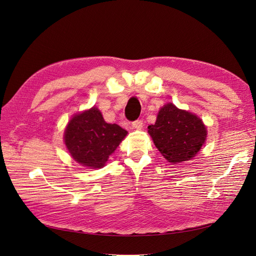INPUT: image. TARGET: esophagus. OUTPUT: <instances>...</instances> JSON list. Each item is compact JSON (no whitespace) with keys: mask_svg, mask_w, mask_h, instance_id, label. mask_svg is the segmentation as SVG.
Here are the masks:
<instances>
[{"mask_svg":"<svg viewBox=\"0 0 256 256\" xmlns=\"http://www.w3.org/2000/svg\"><path fill=\"white\" fill-rule=\"evenodd\" d=\"M132 126H133L135 130H141L144 128V122L142 120H136L132 123Z\"/></svg>","mask_w":256,"mask_h":256,"instance_id":"34e87169","label":"esophagus"}]
</instances>
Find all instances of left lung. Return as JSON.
<instances>
[{
    "instance_id": "left-lung-1",
    "label": "left lung",
    "mask_w": 256,
    "mask_h": 256,
    "mask_svg": "<svg viewBox=\"0 0 256 256\" xmlns=\"http://www.w3.org/2000/svg\"><path fill=\"white\" fill-rule=\"evenodd\" d=\"M148 134L162 155L171 164L191 160L200 152L206 138V128L195 114L168 103L160 108Z\"/></svg>"
}]
</instances>
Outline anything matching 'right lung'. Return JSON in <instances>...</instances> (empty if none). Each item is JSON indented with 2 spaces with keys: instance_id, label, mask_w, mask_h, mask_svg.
I'll list each match as a JSON object with an SVG mask.
<instances>
[{
  "instance_id": "right-lung-1",
  "label": "right lung",
  "mask_w": 256,
  "mask_h": 256,
  "mask_svg": "<svg viewBox=\"0 0 256 256\" xmlns=\"http://www.w3.org/2000/svg\"><path fill=\"white\" fill-rule=\"evenodd\" d=\"M128 132L104 121L97 108L76 114L64 132V142L74 162L90 168L106 166Z\"/></svg>"
}]
</instances>
